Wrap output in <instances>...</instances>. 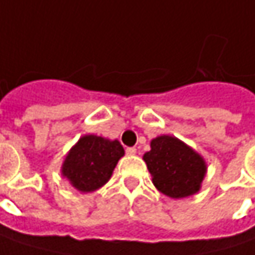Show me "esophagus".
<instances>
[{
    "mask_svg": "<svg viewBox=\"0 0 255 255\" xmlns=\"http://www.w3.org/2000/svg\"><path fill=\"white\" fill-rule=\"evenodd\" d=\"M126 151H127L128 156H134V154L137 153V148H135V147H128Z\"/></svg>",
    "mask_w": 255,
    "mask_h": 255,
    "instance_id": "obj_1",
    "label": "esophagus"
}]
</instances>
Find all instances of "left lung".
<instances>
[{
    "mask_svg": "<svg viewBox=\"0 0 255 255\" xmlns=\"http://www.w3.org/2000/svg\"><path fill=\"white\" fill-rule=\"evenodd\" d=\"M142 160L158 192L182 199L196 195L206 176V161L186 142L173 135H158L150 141Z\"/></svg>",
    "mask_w": 255,
    "mask_h": 255,
    "instance_id": "obj_1",
    "label": "left lung"
}]
</instances>
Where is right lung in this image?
<instances>
[{"instance_id": "right-lung-1", "label": "right lung", "mask_w": 255, "mask_h": 255, "mask_svg": "<svg viewBox=\"0 0 255 255\" xmlns=\"http://www.w3.org/2000/svg\"><path fill=\"white\" fill-rule=\"evenodd\" d=\"M124 154L118 140L86 134L69 150L60 172L76 190L91 193L111 179L118 160Z\"/></svg>"}]
</instances>
